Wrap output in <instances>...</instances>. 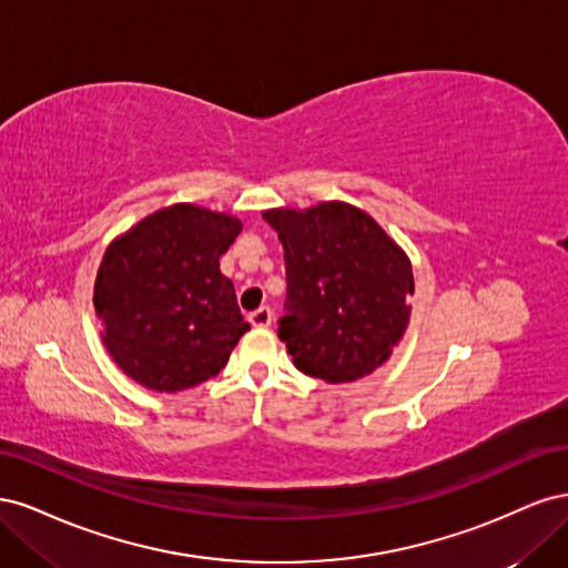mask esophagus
Returning <instances> with one entry per match:
<instances>
[{"label": "esophagus", "instance_id": "esophagus-1", "mask_svg": "<svg viewBox=\"0 0 568 568\" xmlns=\"http://www.w3.org/2000/svg\"><path fill=\"white\" fill-rule=\"evenodd\" d=\"M248 322L253 326H257V329H265V326L272 324V311L270 307H261V311H255L248 315Z\"/></svg>", "mask_w": 568, "mask_h": 568}]
</instances>
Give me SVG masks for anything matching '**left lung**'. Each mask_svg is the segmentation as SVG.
I'll return each instance as SVG.
<instances>
[{
  "label": "left lung",
  "mask_w": 568,
  "mask_h": 568,
  "mask_svg": "<svg viewBox=\"0 0 568 568\" xmlns=\"http://www.w3.org/2000/svg\"><path fill=\"white\" fill-rule=\"evenodd\" d=\"M284 246L288 280L280 338L296 369L351 384L379 369L409 324L415 277L407 253L346 201L263 213Z\"/></svg>",
  "instance_id": "1"
}]
</instances>
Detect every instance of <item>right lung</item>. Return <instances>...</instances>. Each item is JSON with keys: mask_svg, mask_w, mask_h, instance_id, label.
<instances>
[{"mask_svg": "<svg viewBox=\"0 0 568 568\" xmlns=\"http://www.w3.org/2000/svg\"><path fill=\"white\" fill-rule=\"evenodd\" d=\"M242 220L173 203L118 234L99 263L94 315L113 363L140 386L180 393L209 382L248 329L220 272Z\"/></svg>", "mask_w": 568, "mask_h": 568, "instance_id": "1", "label": "right lung"}]
</instances>
